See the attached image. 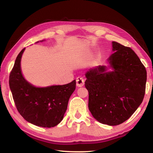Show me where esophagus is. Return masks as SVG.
<instances>
[{
	"label": "esophagus",
	"instance_id": "esophagus-1",
	"mask_svg": "<svg viewBox=\"0 0 153 153\" xmlns=\"http://www.w3.org/2000/svg\"><path fill=\"white\" fill-rule=\"evenodd\" d=\"M84 82H85V81H84V79L82 77L79 76L76 78V85H77V87L83 86L84 85Z\"/></svg>",
	"mask_w": 153,
	"mask_h": 153
}]
</instances>
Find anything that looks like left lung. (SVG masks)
Here are the masks:
<instances>
[{"label":"left lung","mask_w":153,"mask_h":153,"mask_svg":"<svg viewBox=\"0 0 153 153\" xmlns=\"http://www.w3.org/2000/svg\"><path fill=\"white\" fill-rule=\"evenodd\" d=\"M114 51L108 58L114 71L105 67L91 69L85 74L89 109L97 121L116 126L129 119L143 100L147 71L131 48L112 42Z\"/></svg>","instance_id":"8db88e82"}]
</instances>
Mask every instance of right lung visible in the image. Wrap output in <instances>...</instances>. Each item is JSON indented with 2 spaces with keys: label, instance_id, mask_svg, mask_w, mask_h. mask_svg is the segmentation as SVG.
Wrapping results in <instances>:
<instances>
[{
  "label": "right lung",
  "instance_id": "right-lung-1",
  "mask_svg": "<svg viewBox=\"0 0 153 153\" xmlns=\"http://www.w3.org/2000/svg\"><path fill=\"white\" fill-rule=\"evenodd\" d=\"M25 48L16 58L9 76V85L18 111L26 121L37 126L52 128L63 119L68 100L76 89V80L63 85L35 87L21 72L20 61Z\"/></svg>",
  "mask_w": 153,
  "mask_h": 153
}]
</instances>
